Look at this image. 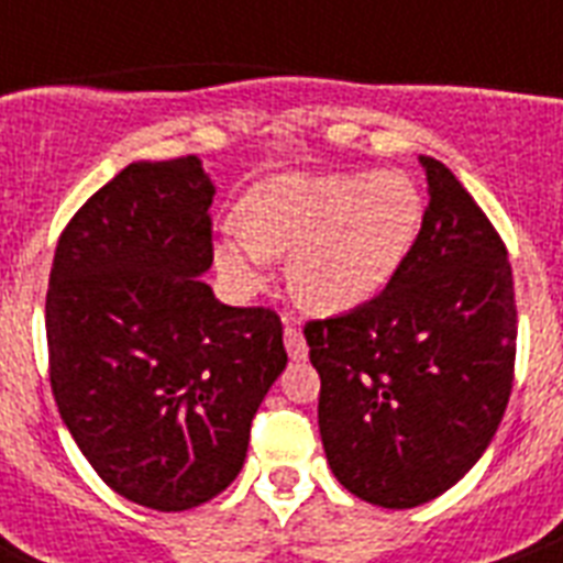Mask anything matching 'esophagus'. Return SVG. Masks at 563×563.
<instances>
[{"mask_svg": "<svg viewBox=\"0 0 563 563\" xmlns=\"http://www.w3.org/2000/svg\"><path fill=\"white\" fill-rule=\"evenodd\" d=\"M283 339H286V351H289L291 362L307 360V339H303V333H300L298 327L286 321V333H283Z\"/></svg>", "mask_w": 563, "mask_h": 563, "instance_id": "1", "label": "esophagus"}]
</instances>
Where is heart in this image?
<instances>
[{
    "label": "heart",
    "mask_w": 563,
    "mask_h": 563,
    "mask_svg": "<svg viewBox=\"0 0 563 563\" xmlns=\"http://www.w3.org/2000/svg\"><path fill=\"white\" fill-rule=\"evenodd\" d=\"M420 216V192L400 172H289L251 192L242 230L216 242V265L239 291H254L268 260L291 256L289 283L307 307L351 312L400 272Z\"/></svg>",
    "instance_id": "obj_1"
}]
</instances>
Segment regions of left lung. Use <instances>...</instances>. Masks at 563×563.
I'll return each instance as SVG.
<instances>
[{"label": "left lung", "instance_id": "obj_1", "mask_svg": "<svg viewBox=\"0 0 563 563\" xmlns=\"http://www.w3.org/2000/svg\"><path fill=\"white\" fill-rule=\"evenodd\" d=\"M418 161L429 207L400 272L360 309L303 330L327 464L379 508L453 488L497 435L515 379L506 245L444 163Z\"/></svg>", "mask_w": 563, "mask_h": 563}]
</instances>
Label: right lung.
<instances>
[{
  "label": "right lung",
  "mask_w": 563,
  "mask_h": 563,
  "mask_svg": "<svg viewBox=\"0 0 563 563\" xmlns=\"http://www.w3.org/2000/svg\"><path fill=\"white\" fill-rule=\"evenodd\" d=\"M212 195L198 157L131 163L75 212L48 274L57 411L92 471L154 511L236 479L289 362L272 309L228 307L201 280Z\"/></svg>",
  "instance_id": "1"
}]
</instances>
